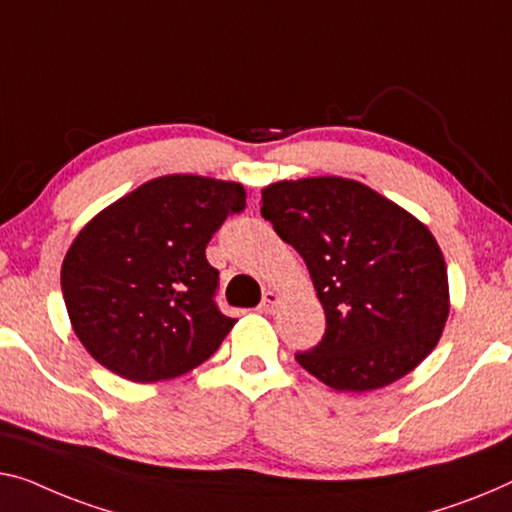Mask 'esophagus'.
Segmentation results:
<instances>
[{"label": "esophagus", "instance_id": "34e87169", "mask_svg": "<svg viewBox=\"0 0 512 512\" xmlns=\"http://www.w3.org/2000/svg\"><path fill=\"white\" fill-rule=\"evenodd\" d=\"M278 303H280V294L278 292H266L264 296H262V303H259V310L262 312H273L278 308Z\"/></svg>", "mask_w": 512, "mask_h": 512}]
</instances>
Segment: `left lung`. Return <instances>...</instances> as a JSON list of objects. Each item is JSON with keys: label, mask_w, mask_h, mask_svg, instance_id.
Listing matches in <instances>:
<instances>
[{"label": "left lung", "mask_w": 512, "mask_h": 512, "mask_svg": "<svg viewBox=\"0 0 512 512\" xmlns=\"http://www.w3.org/2000/svg\"><path fill=\"white\" fill-rule=\"evenodd\" d=\"M262 216L303 257L324 305V338L296 361L335 391H375L409 375L448 319L444 255L423 223L363 183L280 181Z\"/></svg>", "instance_id": "8db88e82"}]
</instances>
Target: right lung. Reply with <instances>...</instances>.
Here are the masks:
<instances>
[{
  "instance_id": "obj_1",
  "label": "right lung",
  "mask_w": 512,
  "mask_h": 512,
  "mask_svg": "<svg viewBox=\"0 0 512 512\" xmlns=\"http://www.w3.org/2000/svg\"><path fill=\"white\" fill-rule=\"evenodd\" d=\"M246 209L239 183L172 174L98 213L61 264L73 331L114 375L151 384L197 368L236 319L216 303L207 243Z\"/></svg>"
}]
</instances>
